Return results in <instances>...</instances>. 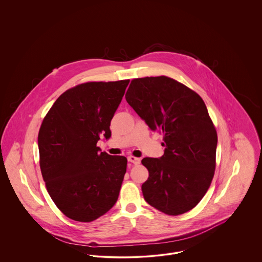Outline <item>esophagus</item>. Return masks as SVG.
Returning a JSON list of instances; mask_svg holds the SVG:
<instances>
[{"label":"esophagus","instance_id":"esophagus-1","mask_svg":"<svg viewBox=\"0 0 262 262\" xmlns=\"http://www.w3.org/2000/svg\"><path fill=\"white\" fill-rule=\"evenodd\" d=\"M127 160L129 162L133 163L134 165H138V164H140V161H141L140 158H137V157H135V156H128Z\"/></svg>","mask_w":262,"mask_h":262}]
</instances>
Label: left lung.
<instances>
[{
  "instance_id": "left-lung-1",
  "label": "left lung",
  "mask_w": 262,
  "mask_h": 262,
  "mask_svg": "<svg viewBox=\"0 0 262 262\" xmlns=\"http://www.w3.org/2000/svg\"><path fill=\"white\" fill-rule=\"evenodd\" d=\"M125 100L151 130L163 133L164 155L144 158L147 203L168 215L189 211L210 187L217 133L200 95L167 76L132 80Z\"/></svg>"
}]
</instances>
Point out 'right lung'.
I'll list each match as a JSON object with an SVG mask.
<instances>
[{
  "label": "right lung",
  "mask_w": 262,
  "mask_h": 262,
  "mask_svg": "<svg viewBox=\"0 0 262 262\" xmlns=\"http://www.w3.org/2000/svg\"><path fill=\"white\" fill-rule=\"evenodd\" d=\"M129 80L86 82L56 100L38 135L40 168L51 199L69 218L91 222L117 202L126 158L100 152Z\"/></svg>",
  "instance_id": "add662e5"
}]
</instances>
